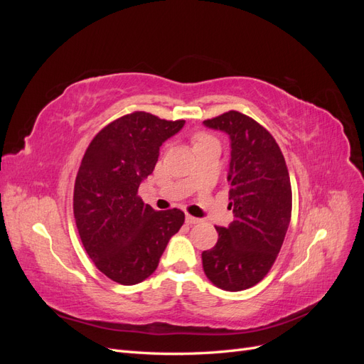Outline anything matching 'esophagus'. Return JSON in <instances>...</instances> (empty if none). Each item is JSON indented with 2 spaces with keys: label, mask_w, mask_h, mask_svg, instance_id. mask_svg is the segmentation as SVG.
<instances>
[{
  "label": "esophagus",
  "mask_w": 364,
  "mask_h": 364,
  "mask_svg": "<svg viewBox=\"0 0 364 364\" xmlns=\"http://www.w3.org/2000/svg\"><path fill=\"white\" fill-rule=\"evenodd\" d=\"M185 223H186V225L200 223V218H196V217H193V215H186V217H185Z\"/></svg>",
  "instance_id": "34e87169"
}]
</instances>
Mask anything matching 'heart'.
I'll use <instances>...</instances> for the list:
<instances>
[{"mask_svg":"<svg viewBox=\"0 0 364 364\" xmlns=\"http://www.w3.org/2000/svg\"><path fill=\"white\" fill-rule=\"evenodd\" d=\"M203 138H206V136H199V139H197V141H200V139H203Z\"/></svg>","mask_w":364,"mask_h":364,"instance_id":"obj_1","label":"heart"}]
</instances>
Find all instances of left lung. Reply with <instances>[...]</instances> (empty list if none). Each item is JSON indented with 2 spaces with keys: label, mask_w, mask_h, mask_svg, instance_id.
I'll return each mask as SVG.
<instances>
[{
  "label": "left lung",
  "mask_w": 364,
  "mask_h": 364,
  "mask_svg": "<svg viewBox=\"0 0 364 364\" xmlns=\"http://www.w3.org/2000/svg\"><path fill=\"white\" fill-rule=\"evenodd\" d=\"M203 124L229 136V208L234 213L228 228H215V246L202 252L203 272L218 289L246 290L266 277L287 234L289 170L277 141L250 117L229 111Z\"/></svg>",
  "instance_id": "8db88e82"
}]
</instances>
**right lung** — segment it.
<instances>
[{
  "label": "right lung",
  "mask_w": 364,
  "mask_h": 364,
  "mask_svg": "<svg viewBox=\"0 0 364 364\" xmlns=\"http://www.w3.org/2000/svg\"><path fill=\"white\" fill-rule=\"evenodd\" d=\"M183 124L147 112L124 115L98 132L82 159L74 185L75 225L97 269L118 284L147 279L183 225L181 209L155 211L138 197L159 147Z\"/></svg>",
  "instance_id": "1"
}]
</instances>
